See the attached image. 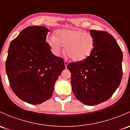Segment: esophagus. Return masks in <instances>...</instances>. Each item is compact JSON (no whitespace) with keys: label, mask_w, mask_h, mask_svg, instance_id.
<instances>
[{"label":"esophagus","mask_w":130,"mask_h":130,"mask_svg":"<svg viewBox=\"0 0 130 130\" xmlns=\"http://www.w3.org/2000/svg\"><path fill=\"white\" fill-rule=\"evenodd\" d=\"M64 63H65V67H67V65H68V64H69V63H68V61H64Z\"/></svg>","instance_id":"esophagus-1"}]
</instances>
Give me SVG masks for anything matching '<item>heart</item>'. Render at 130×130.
I'll return each instance as SVG.
<instances>
[{"mask_svg": "<svg viewBox=\"0 0 130 130\" xmlns=\"http://www.w3.org/2000/svg\"><path fill=\"white\" fill-rule=\"evenodd\" d=\"M49 45L56 55H59L65 47V52L74 61H82L90 55L94 47V38L83 30L61 29L47 38Z\"/></svg>", "mask_w": 130, "mask_h": 130, "instance_id": "b5f03b06", "label": "heart"}]
</instances>
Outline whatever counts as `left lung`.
I'll return each instance as SVG.
<instances>
[{"instance_id":"8db88e82","label":"left lung","mask_w":130,"mask_h":130,"mask_svg":"<svg viewBox=\"0 0 130 130\" xmlns=\"http://www.w3.org/2000/svg\"><path fill=\"white\" fill-rule=\"evenodd\" d=\"M94 47L87 58L70 62L71 84L75 97L88 106L108 100L119 87L123 54L115 39L105 31L91 30Z\"/></svg>"}]
</instances>
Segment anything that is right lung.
Wrapping results in <instances>:
<instances>
[{
	"mask_svg": "<svg viewBox=\"0 0 130 130\" xmlns=\"http://www.w3.org/2000/svg\"><path fill=\"white\" fill-rule=\"evenodd\" d=\"M48 32L43 26L27 27L11 42L8 50L5 69L11 88L32 105L50 98L65 67L63 58L54 55L46 42Z\"/></svg>",
	"mask_w": 130,
	"mask_h": 130,
	"instance_id": "right-lung-1",
	"label": "right lung"
}]
</instances>
